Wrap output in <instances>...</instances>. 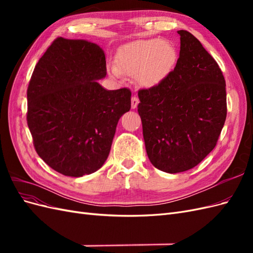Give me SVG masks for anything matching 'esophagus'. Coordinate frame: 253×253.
<instances>
[{"instance_id": "34e87169", "label": "esophagus", "mask_w": 253, "mask_h": 253, "mask_svg": "<svg viewBox=\"0 0 253 253\" xmlns=\"http://www.w3.org/2000/svg\"><path fill=\"white\" fill-rule=\"evenodd\" d=\"M139 103V99L137 98L136 96L132 97V100H131V105H132V109H136L137 105Z\"/></svg>"}]
</instances>
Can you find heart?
Instances as JSON below:
<instances>
[{"mask_svg": "<svg viewBox=\"0 0 253 253\" xmlns=\"http://www.w3.org/2000/svg\"><path fill=\"white\" fill-rule=\"evenodd\" d=\"M176 60L177 51L171 43L158 39L140 40L127 45L119 53L111 74L114 77H136L140 85L153 87L169 76Z\"/></svg>", "mask_w": 253, "mask_h": 253, "instance_id": "heart-1", "label": "heart"}]
</instances>
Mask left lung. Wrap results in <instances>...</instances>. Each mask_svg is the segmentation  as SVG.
Wrapping results in <instances>:
<instances>
[{
	"label": "left lung",
	"mask_w": 253,
	"mask_h": 253,
	"mask_svg": "<svg viewBox=\"0 0 253 253\" xmlns=\"http://www.w3.org/2000/svg\"><path fill=\"white\" fill-rule=\"evenodd\" d=\"M174 70L138 90V114L150 162L158 170L192 169L215 148L227 116L226 81L216 61L187 30Z\"/></svg>",
	"instance_id": "left-lung-1"
}]
</instances>
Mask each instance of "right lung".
<instances>
[{
    "mask_svg": "<svg viewBox=\"0 0 253 253\" xmlns=\"http://www.w3.org/2000/svg\"><path fill=\"white\" fill-rule=\"evenodd\" d=\"M103 50L59 37L37 63L27 88V125L34 147L51 169L72 177L96 172L108 158L131 90H106Z\"/></svg>",
    "mask_w": 253,
    "mask_h": 253,
    "instance_id": "1",
    "label": "right lung"
}]
</instances>
